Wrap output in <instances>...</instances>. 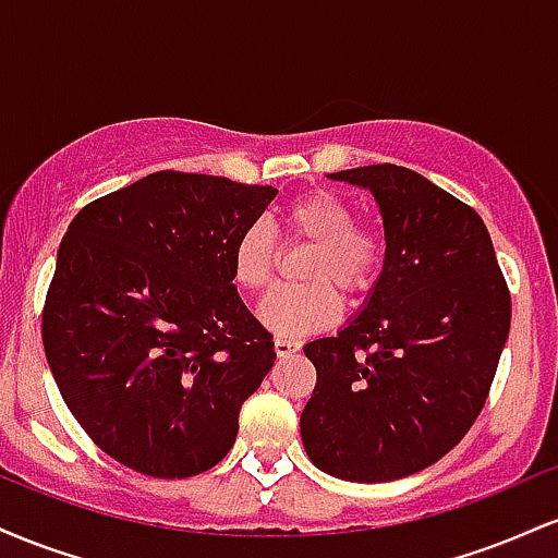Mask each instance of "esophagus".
<instances>
[{"label":"esophagus","instance_id":"esophagus-1","mask_svg":"<svg viewBox=\"0 0 558 558\" xmlns=\"http://www.w3.org/2000/svg\"><path fill=\"white\" fill-rule=\"evenodd\" d=\"M301 349V343L299 341H291V338H275V354L280 356V360H283V356H291V354H296V351Z\"/></svg>","mask_w":558,"mask_h":558}]
</instances>
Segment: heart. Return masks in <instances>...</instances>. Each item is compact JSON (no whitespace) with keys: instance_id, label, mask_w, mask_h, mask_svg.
<instances>
[{"instance_id":"1","label":"heart","mask_w":558,"mask_h":558,"mask_svg":"<svg viewBox=\"0 0 558 558\" xmlns=\"http://www.w3.org/2000/svg\"><path fill=\"white\" fill-rule=\"evenodd\" d=\"M283 222L291 239L310 243L312 252L301 265L304 286L280 288L259 304L265 328L278 336H304L330 328L341 315V296L356 299L373 286L380 267V239L356 226V215L341 196L310 191L286 207ZM278 265V241L272 230L252 222L239 233L230 252V272L243 291H265Z\"/></svg>"}]
</instances>
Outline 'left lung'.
Masks as SVG:
<instances>
[{"label":"left lung","mask_w":558,"mask_h":558,"mask_svg":"<svg viewBox=\"0 0 558 558\" xmlns=\"http://www.w3.org/2000/svg\"><path fill=\"white\" fill-rule=\"evenodd\" d=\"M328 178L375 196L386 259L356 317L304 345L317 386L301 440L332 477L390 483L446 457L477 420L511 296L488 228L457 196L396 165Z\"/></svg>","instance_id":"1"}]
</instances>
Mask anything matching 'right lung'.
<instances>
[{
  "mask_svg": "<svg viewBox=\"0 0 558 558\" xmlns=\"http://www.w3.org/2000/svg\"><path fill=\"white\" fill-rule=\"evenodd\" d=\"M278 189L151 172L83 207L57 252L41 338L88 438L149 477L207 472L275 343L230 272L239 233Z\"/></svg>",
  "mask_w": 558,
  "mask_h": 558,
  "instance_id": "add662e5",
  "label": "right lung"
}]
</instances>
